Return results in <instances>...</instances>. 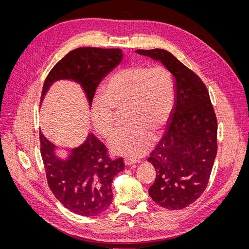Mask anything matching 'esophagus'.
I'll list each match as a JSON object with an SVG mask.
<instances>
[{"mask_svg":"<svg viewBox=\"0 0 249 249\" xmlns=\"http://www.w3.org/2000/svg\"><path fill=\"white\" fill-rule=\"evenodd\" d=\"M124 164H125V166H131V165L136 164V161L133 160V159H128V158H126V159H124Z\"/></svg>","mask_w":249,"mask_h":249,"instance_id":"34e87169","label":"esophagus"}]
</instances>
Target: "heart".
<instances>
[{"label":"heart","mask_w":249,"mask_h":249,"mask_svg":"<svg viewBox=\"0 0 249 249\" xmlns=\"http://www.w3.org/2000/svg\"><path fill=\"white\" fill-rule=\"evenodd\" d=\"M102 99L91 109L92 123L106 140L116 134L115 111L126 110L128 128L112 141L111 151L140 158L151 148L168 123L175 106L176 84L172 73L162 65L149 67L135 63L113 73L105 84Z\"/></svg>","instance_id":"obj_1"}]
</instances>
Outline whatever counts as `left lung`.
Here are the masks:
<instances>
[{"label":"left lung","mask_w":249,"mask_h":249,"mask_svg":"<svg viewBox=\"0 0 249 249\" xmlns=\"http://www.w3.org/2000/svg\"><path fill=\"white\" fill-rule=\"evenodd\" d=\"M136 53L160 60L176 78L172 121L148 158L156 170L149 195L162 208L183 210L196 201L209 184L217 152L215 113L206 84L171 53L162 49Z\"/></svg>","instance_id":"1"}]
</instances>
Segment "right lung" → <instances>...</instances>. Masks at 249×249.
Masks as SVG:
<instances>
[{"label":"right lung","mask_w":249,"mask_h":249,"mask_svg":"<svg viewBox=\"0 0 249 249\" xmlns=\"http://www.w3.org/2000/svg\"><path fill=\"white\" fill-rule=\"evenodd\" d=\"M120 49L79 48L61 58L44 80L41 98L52 83L58 79H72L82 86L89 104H92L97 85L122 60ZM40 154L48 184L54 196L71 212L95 216L111 205V189L114 177L124 170L123 158L112 160L108 150L93 134L83 144L60 159L54 146L39 130Z\"/></svg>","instance_id":"right-lung-1"}]
</instances>
